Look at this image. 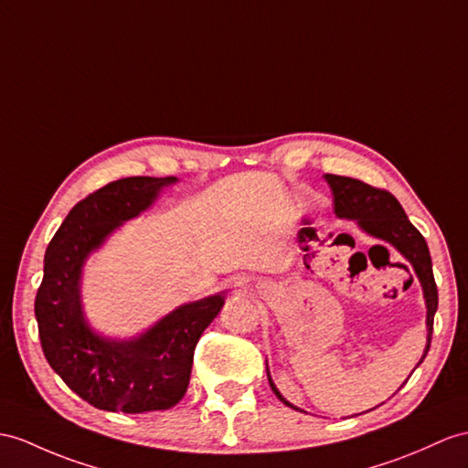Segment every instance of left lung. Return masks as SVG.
<instances>
[{
    "label": "left lung",
    "mask_w": 468,
    "mask_h": 468,
    "mask_svg": "<svg viewBox=\"0 0 468 468\" xmlns=\"http://www.w3.org/2000/svg\"><path fill=\"white\" fill-rule=\"evenodd\" d=\"M325 180L329 188L334 192V210L339 218H349L356 220L363 232H367L373 238H379V240L389 242L399 254L409 260V264L413 266L417 278L420 282V288H423V298L427 305V347L423 357L417 363V367L423 363L427 357V351L431 347V335H432V320H435V312L439 305V292L435 276H432V264H431V254L425 238L407 218L399 200L391 195V192L375 188L366 185L357 178L349 176H337V175H325ZM415 367V369H417ZM268 371V363H266ZM268 381L271 391L283 405H288L295 411H302V409L293 407L290 401L283 399V395L278 391V387L273 385L270 371H268Z\"/></svg>",
    "instance_id": "8db88e82"
}]
</instances>
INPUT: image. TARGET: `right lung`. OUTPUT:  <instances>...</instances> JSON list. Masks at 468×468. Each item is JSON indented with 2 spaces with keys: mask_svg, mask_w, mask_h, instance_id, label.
I'll use <instances>...</instances> for the list:
<instances>
[{
  "mask_svg": "<svg viewBox=\"0 0 468 468\" xmlns=\"http://www.w3.org/2000/svg\"><path fill=\"white\" fill-rule=\"evenodd\" d=\"M176 180L129 176L109 182L75 204L45 252L36 295L45 359L71 391L102 411L175 407L188 389L198 339L224 305V292L178 305L133 339L102 337L85 320L81 276L87 258Z\"/></svg>",
  "mask_w": 468,
  "mask_h": 468,
  "instance_id": "add662e5",
  "label": "right lung"
}]
</instances>
